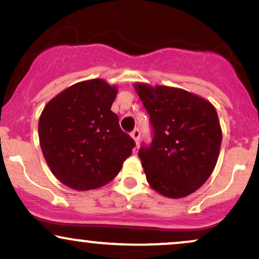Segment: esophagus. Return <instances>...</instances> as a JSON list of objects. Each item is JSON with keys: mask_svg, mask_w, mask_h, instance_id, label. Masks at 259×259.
Returning <instances> with one entry per match:
<instances>
[{"mask_svg": "<svg viewBox=\"0 0 259 259\" xmlns=\"http://www.w3.org/2000/svg\"><path fill=\"white\" fill-rule=\"evenodd\" d=\"M131 137H132L133 140H135L136 144H138L139 139H140V131L138 128H136L132 133H131Z\"/></svg>", "mask_w": 259, "mask_h": 259, "instance_id": "34e87169", "label": "esophagus"}]
</instances>
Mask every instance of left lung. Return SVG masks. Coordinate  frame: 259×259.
I'll return each mask as SVG.
<instances>
[{"instance_id": "obj_1", "label": "left lung", "mask_w": 259, "mask_h": 259, "mask_svg": "<svg viewBox=\"0 0 259 259\" xmlns=\"http://www.w3.org/2000/svg\"><path fill=\"white\" fill-rule=\"evenodd\" d=\"M133 86L154 127L151 145L138 152L150 187L174 199L193 193L218 163L222 130L215 107L183 89Z\"/></svg>"}]
</instances>
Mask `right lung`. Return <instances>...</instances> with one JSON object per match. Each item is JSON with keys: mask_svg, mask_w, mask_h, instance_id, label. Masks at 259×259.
Segmentation results:
<instances>
[{"mask_svg": "<svg viewBox=\"0 0 259 259\" xmlns=\"http://www.w3.org/2000/svg\"><path fill=\"white\" fill-rule=\"evenodd\" d=\"M117 86L90 79L69 86L44 107L39 144L56 179L76 191L100 188L119 174L135 140L111 111Z\"/></svg>", "mask_w": 259, "mask_h": 259, "instance_id": "obj_1", "label": "right lung"}]
</instances>
